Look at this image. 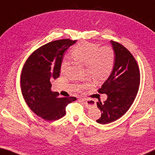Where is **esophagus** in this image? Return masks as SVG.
<instances>
[{
	"label": "esophagus",
	"instance_id": "esophagus-1",
	"mask_svg": "<svg viewBox=\"0 0 155 155\" xmlns=\"http://www.w3.org/2000/svg\"><path fill=\"white\" fill-rule=\"evenodd\" d=\"M82 101L84 102V103H85V105L86 106V107H87V108H90V107H93L94 104L91 103V101H88L87 99H81Z\"/></svg>",
	"mask_w": 155,
	"mask_h": 155
}]
</instances>
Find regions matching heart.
Instances as JSON below:
<instances>
[{
    "mask_svg": "<svg viewBox=\"0 0 155 155\" xmlns=\"http://www.w3.org/2000/svg\"><path fill=\"white\" fill-rule=\"evenodd\" d=\"M72 58L79 64L85 65L88 74L97 82L106 80L114 70L115 63V52L111 46L100 47L96 44L81 41L72 48ZM68 66V61L63 59L60 64V71L64 73ZM91 85L90 82L78 84V91H82Z\"/></svg>",
    "mask_w": 155,
    "mask_h": 155,
    "instance_id": "heart-1",
    "label": "heart"
}]
</instances>
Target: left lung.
I'll return each instance as SVG.
<instances>
[{
    "instance_id": "8db88e82",
    "label": "left lung",
    "mask_w": 155,
    "mask_h": 155,
    "mask_svg": "<svg viewBox=\"0 0 155 155\" xmlns=\"http://www.w3.org/2000/svg\"><path fill=\"white\" fill-rule=\"evenodd\" d=\"M111 42L116 57L115 66L98 91L107 95L105 101L97 103L101 117L96 122L103 124L114 122L126 114L135 101L140 83V69L133 54L121 44Z\"/></svg>"
}]
</instances>
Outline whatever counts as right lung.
<instances>
[{"label":"right lung","instance_id":"add662e5","mask_svg":"<svg viewBox=\"0 0 155 155\" xmlns=\"http://www.w3.org/2000/svg\"><path fill=\"white\" fill-rule=\"evenodd\" d=\"M77 40L63 39L51 41L28 57L20 76V86L26 103L36 115L54 121L65 115V107L75 97L60 98L51 91V81L59 77L64 52Z\"/></svg>","mask_w":155,"mask_h":155}]
</instances>
